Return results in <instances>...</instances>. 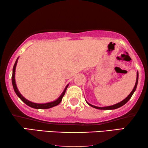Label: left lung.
<instances>
[{"instance_id": "left-lung-1", "label": "left lung", "mask_w": 148, "mask_h": 148, "mask_svg": "<svg viewBox=\"0 0 148 148\" xmlns=\"http://www.w3.org/2000/svg\"><path fill=\"white\" fill-rule=\"evenodd\" d=\"M138 72H137V77H136V84H135V86L134 87V89L132 90V91H131V93H130L128 95V97H126L125 99L123 101H122L118 103H116L115 105H111V106H107V107H96L94 106V105H92L89 103L87 102V103H88L89 105H90L91 107H92L93 108H95V109H101V110H112V109H116L117 108H119L123 106L125 104H126V103H127L129 99H130L131 97H132L133 93H134V91H136V87L138 85Z\"/></svg>"}]
</instances>
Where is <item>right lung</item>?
Listing matches in <instances>:
<instances>
[{
    "label": "right lung",
    "mask_w": 148,
    "mask_h": 148,
    "mask_svg": "<svg viewBox=\"0 0 148 148\" xmlns=\"http://www.w3.org/2000/svg\"><path fill=\"white\" fill-rule=\"evenodd\" d=\"M18 58H17V60H16L15 64H14V67H13L12 76V86H13V88H14V90L15 93H16V95H17L18 97H19L20 99L22 100L23 103H25V104H26L27 105H28V106L31 107L32 108H34V109H49V108H51V107H55V106H57V105H58V104H59L61 102L63 96H64V94H65L66 90L68 86H69V84H68V85L66 86V88L64 89V91H63V92L62 93V94L60 95V97H58L57 100L54 101H52V102H50V103H33L32 101H28L27 99H25V97H23V96L22 95V94H21V93H20V91H18V90L17 86H16V81H15V71H16V64H17V62H18Z\"/></svg>",
    "instance_id": "add662e5"
}]
</instances>
